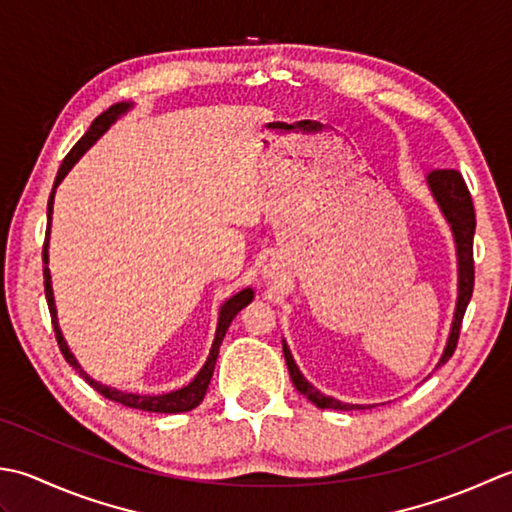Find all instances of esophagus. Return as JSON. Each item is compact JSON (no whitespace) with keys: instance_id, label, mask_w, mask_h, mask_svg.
<instances>
[{"instance_id":"esophagus-1","label":"esophagus","mask_w":512,"mask_h":512,"mask_svg":"<svg viewBox=\"0 0 512 512\" xmlns=\"http://www.w3.org/2000/svg\"><path fill=\"white\" fill-rule=\"evenodd\" d=\"M260 274H263V278H267V280H276L278 278V269H276V265L265 263L263 267H260Z\"/></svg>"}]
</instances>
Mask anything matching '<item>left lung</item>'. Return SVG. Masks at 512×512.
I'll return each mask as SVG.
<instances>
[{"label":"left lung","instance_id":"8db88e82","mask_svg":"<svg viewBox=\"0 0 512 512\" xmlns=\"http://www.w3.org/2000/svg\"><path fill=\"white\" fill-rule=\"evenodd\" d=\"M426 185L435 198L437 207H440L442 216L446 218L448 227H451L453 238H455V252H457V302H455V314L451 322V331H448L446 347L442 351L440 360H437L435 369L442 367L448 358L453 356L457 347V338H460V327L464 311L471 302L473 296V285H475V269H473V236H475V210L471 201V192L462 179V174L457 170H433L426 174ZM283 353L285 362L291 375V382L294 387L305 395L307 400L314 402L318 409H336V411H353V409H371L373 404H349L340 402L331 395L320 393L314 384H311L305 375L300 373L298 364L291 356L287 342L283 340Z\"/></svg>","mask_w":512,"mask_h":512}]
</instances>
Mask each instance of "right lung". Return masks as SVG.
I'll list each match as a JSON object with an SVG mask.
<instances>
[{
  "label": "right lung",
  "mask_w": 512,
  "mask_h": 512,
  "mask_svg": "<svg viewBox=\"0 0 512 512\" xmlns=\"http://www.w3.org/2000/svg\"><path fill=\"white\" fill-rule=\"evenodd\" d=\"M134 103L132 101H121V103H114L106 112H101L99 117L92 121L90 130L83 134V137L75 143V148L68 152V156L61 163V168L57 172V179L55 185H52V192L48 198V229H46V243H44V287H46V300H48V309H50V318H52V327H55V336L59 342V349L64 353L66 362L70 367H75L79 371V375L83 380H86L92 389L99 391L103 398H108L112 402H119L123 406H130V409H141V411H150V413H185V411H192L196 409L198 404L203 402L205 398V391L210 387V380H212V373L216 367V358H218V349H221V342L225 338V333L232 325V320L236 318L238 311L243 307H247L249 302L254 300V289L252 287H245L243 291H238L232 298H227L221 309H218V325H216V333H214V342H212V349H210V356H207L203 369L196 373V378L185 384V387L170 391V393H161V395H139V393H125L119 389H112L108 384H101L95 378H90V375L81 369V364L77 362L75 353L70 351L68 342L64 338V333H61L59 327V320H57V305H55V294H52V278H50V269H48V245H50V223H52V205H55V192H57V185L66 179V174L75 168V163L81 159L83 154H86L92 145L97 143V139H101V134L106 132L110 125L121 119L125 112L132 110Z\"/></svg>",
  "instance_id": "add662e5"
}]
</instances>
